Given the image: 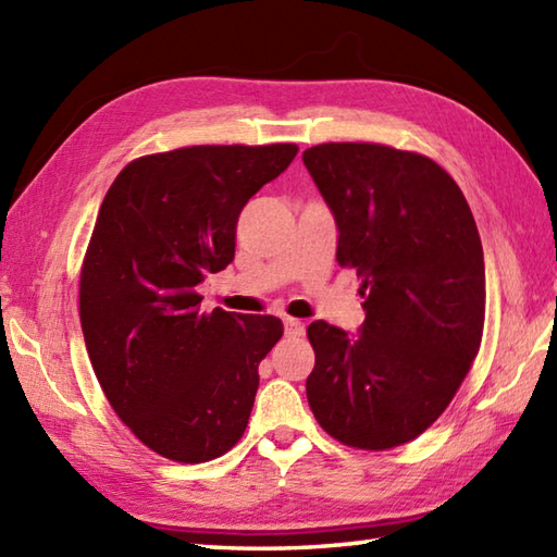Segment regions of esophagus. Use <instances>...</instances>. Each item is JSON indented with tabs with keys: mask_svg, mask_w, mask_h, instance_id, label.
<instances>
[{
	"mask_svg": "<svg viewBox=\"0 0 557 557\" xmlns=\"http://www.w3.org/2000/svg\"><path fill=\"white\" fill-rule=\"evenodd\" d=\"M306 333V325L297 318H285V335L287 337H301Z\"/></svg>",
	"mask_w": 557,
	"mask_h": 557,
	"instance_id": "1",
	"label": "esophagus"
}]
</instances>
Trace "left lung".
<instances>
[{
	"label": "left lung",
	"instance_id": "left-lung-1",
	"mask_svg": "<svg viewBox=\"0 0 557 557\" xmlns=\"http://www.w3.org/2000/svg\"><path fill=\"white\" fill-rule=\"evenodd\" d=\"M304 164L337 222V263L357 268L359 335L315 321L306 397L323 431L359 449L421 435L479 354L486 268L474 215L441 164L377 144H323Z\"/></svg>",
	"mask_w": 557,
	"mask_h": 557
}]
</instances>
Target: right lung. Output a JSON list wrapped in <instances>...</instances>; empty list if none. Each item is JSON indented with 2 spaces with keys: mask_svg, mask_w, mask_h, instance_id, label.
<instances>
[{
  "mask_svg": "<svg viewBox=\"0 0 557 557\" xmlns=\"http://www.w3.org/2000/svg\"><path fill=\"white\" fill-rule=\"evenodd\" d=\"M299 148L191 146L146 156L104 196L78 311L104 397L140 443L184 465L227 453L251 417L275 315L200 311L198 285L234 260L248 198Z\"/></svg>",
  "mask_w": 557,
  "mask_h": 557,
  "instance_id": "right-lung-1",
  "label": "right lung"
}]
</instances>
